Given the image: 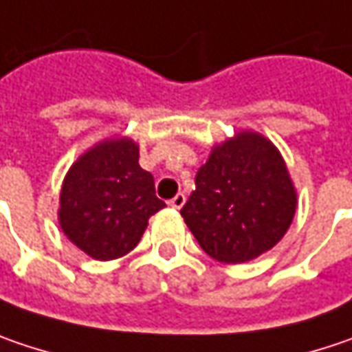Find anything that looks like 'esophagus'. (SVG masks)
Here are the masks:
<instances>
[{
	"label": "esophagus",
	"mask_w": 352,
	"mask_h": 352,
	"mask_svg": "<svg viewBox=\"0 0 352 352\" xmlns=\"http://www.w3.org/2000/svg\"><path fill=\"white\" fill-rule=\"evenodd\" d=\"M169 205H171L173 209H181V207L185 205V195H183V193H177V195L169 201Z\"/></svg>",
	"instance_id": "34e87169"
}]
</instances>
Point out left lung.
<instances>
[{"label": "left lung", "mask_w": 352, "mask_h": 352, "mask_svg": "<svg viewBox=\"0 0 352 352\" xmlns=\"http://www.w3.org/2000/svg\"><path fill=\"white\" fill-rule=\"evenodd\" d=\"M295 209L297 191L279 149L241 131L211 149L181 215L209 257L235 265L273 249Z\"/></svg>", "instance_id": "left-lung-1"}]
</instances>
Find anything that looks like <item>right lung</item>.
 I'll return each mask as SVG.
<instances>
[{
  "label": "right lung",
  "mask_w": 352,
  "mask_h": 352,
  "mask_svg": "<svg viewBox=\"0 0 352 352\" xmlns=\"http://www.w3.org/2000/svg\"><path fill=\"white\" fill-rule=\"evenodd\" d=\"M163 207L153 175L139 167L137 143L115 137L69 167L59 193V225L83 253L111 261L137 247L149 217Z\"/></svg>",
  "instance_id": "obj_1"
}]
</instances>
